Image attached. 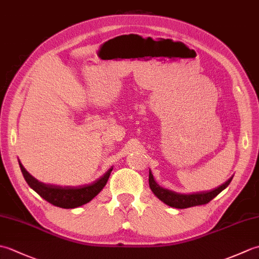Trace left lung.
<instances>
[{
	"instance_id": "obj_1",
	"label": "left lung",
	"mask_w": 259,
	"mask_h": 259,
	"mask_svg": "<svg viewBox=\"0 0 259 259\" xmlns=\"http://www.w3.org/2000/svg\"><path fill=\"white\" fill-rule=\"evenodd\" d=\"M232 179L233 177H230L226 183L210 191L192 192V194H179V192L162 188V187L159 186L155 181V179H153L152 174L149 171V186L151 191L153 192V195L157 196L159 199L166 203V205L179 209L206 205V203L212 200L218 194H221V192L230 184Z\"/></svg>"
}]
</instances>
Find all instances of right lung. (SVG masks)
<instances>
[{
  "label": "right lung",
  "instance_id": "1",
  "mask_svg": "<svg viewBox=\"0 0 259 259\" xmlns=\"http://www.w3.org/2000/svg\"><path fill=\"white\" fill-rule=\"evenodd\" d=\"M19 164L22 175H23L27 185L36 194L40 195L48 202L52 203V205L65 209L80 207L84 205V203L91 201L103 189V187L107 185L110 174L112 171V168H110L101 178H99L93 184L76 188V187H61L56 185L43 184L27 172L20 160Z\"/></svg>",
  "mask_w": 259,
  "mask_h": 259
}]
</instances>
